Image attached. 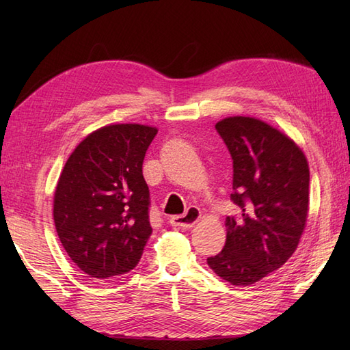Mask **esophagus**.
<instances>
[{
    "mask_svg": "<svg viewBox=\"0 0 350 350\" xmlns=\"http://www.w3.org/2000/svg\"><path fill=\"white\" fill-rule=\"evenodd\" d=\"M200 216H201L200 208H197V207H188L184 215L174 216V217H171V220H169V221H171V225L175 226V228L189 229V228H193L197 224Z\"/></svg>",
    "mask_w": 350,
    "mask_h": 350,
    "instance_id": "esophagus-1",
    "label": "esophagus"
}]
</instances>
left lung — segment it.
I'll return each mask as SVG.
<instances>
[{"label": "left lung", "instance_id": "1", "mask_svg": "<svg viewBox=\"0 0 350 350\" xmlns=\"http://www.w3.org/2000/svg\"><path fill=\"white\" fill-rule=\"evenodd\" d=\"M216 130L234 161L230 200L242 213L226 217V242L207 264L235 286L280 269L298 247L308 217L310 167L288 135L250 116H229Z\"/></svg>", "mask_w": 350, "mask_h": 350}]
</instances>
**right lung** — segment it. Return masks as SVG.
I'll return each mask as SVG.
<instances>
[{
  "instance_id": "add662e5",
  "label": "right lung",
  "mask_w": 350,
  "mask_h": 350,
  "mask_svg": "<svg viewBox=\"0 0 350 350\" xmlns=\"http://www.w3.org/2000/svg\"><path fill=\"white\" fill-rule=\"evenodd\" d=\"M156 134L140 124L102 126L76 147L62 169L54 196L57 234L90 278H118L142 258L152 235L143 161Z\"/></svg>"
}]
</instances>
